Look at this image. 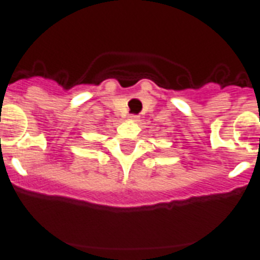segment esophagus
Listing matches in <instances>:
<instances>
[{
	"label": "esophagus",
	"instance_id": "obj_1",
	"mask_svg": "<svg viewBox=\"0 0 260 260\" xmlns=\"http://www.w3.org/2000/svg\"><path fill=\"white\" fill-rule=\"evenodd\" d=\"M128 119H132V121L137 122L139 119V117L137 114H130V115H128Z\"/></svg>",
	"mask_w": 260,
	"mask_h": 260
}]
</instances>
